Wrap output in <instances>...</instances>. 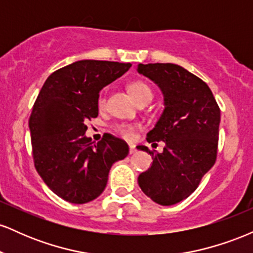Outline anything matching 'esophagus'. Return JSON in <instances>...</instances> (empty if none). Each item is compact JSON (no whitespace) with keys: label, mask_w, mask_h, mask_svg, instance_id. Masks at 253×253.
<instances>
[{"label":"esophagus","mask_w":253,"mask_h":253,"mask_svg":"<svg viewBox=\"0 0 253 253\" xmlns=\"http://www.w3.org/2000/svg\"><path fill=\"white\" fill-rule=\"evenodd\" d=\"M135 146H134V145H132V144H130L129 145V155H133V153H135Z\"/></svg>","instance_id":"1"}]
</instances>
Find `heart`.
I'll return each instance as SVG.
<instances>
[{"instance_id": "heart-1", "label": "heart", "mask_w": 253, "mask_h": 253, "mask_svg": "<svg viewBox=\"0 0 253 253\" xmlns=\"http://www.w3.org/2000/svg\"><path fill=\"white\" fill-rule=\"evenodd\" d=\"M128 92L136 103H140L145 100H151L152 98V90L143 81H134V82L130 83L128 85ZM104 103H106V98H104V96H100V98H98V107L103 108ZM134 130L135 127L133 126L119 127L120 134L126 139H132L134 136Z\"/></svg>"}]
</instances>
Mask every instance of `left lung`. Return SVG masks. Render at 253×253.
<instances>
[{
	"label": "left lung",
	"instance_id": "1",
	"mask_svg": "<svg viewBox=\"0 0 253 253\" xmlns=\"http://www.w3.org/2000/svg\"><path fill=\"white\" fill-rule=\"evenodd\" d=\"M136 71L157 84L164 97L163 113L146 138L152 145L163 141V152L138 147L153 158L149 170L139 175L138 184L153 202L175 205L196 190L215 163L219 106L210 86L182 66L138 64Z\"/></svg>",
	"mask_w": 253,
	"mask_h": 253
}]
</instances>
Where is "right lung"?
Returning <instances> with one entry per match:
<instances>
[{"mask_svg": "<svg viewBox=\"0 0 253 253\" xmlns=\"http://www.w3.org/2000/svg\"><path fill=\"white\" fill-rule=\"evenodd\" d=\"M130 63L78 60L54 71L43 83L30 118L36 169L65 201L82 205L102 194L115 162L128 145L106 134L96 144L85 135L86 121L98 115V96Z\"/></svg>", "mask_w": 253, "mask_h": 253, "instance_id": "obj_1", "label": "right lung"}]
</instances>
